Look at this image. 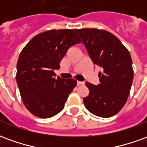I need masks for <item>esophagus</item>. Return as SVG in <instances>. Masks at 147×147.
I'll list each match as a JSON object with an SVG mask.
<instances>
[{"label":"esophagus","mask_w":147,"mask_h":147,"mask_svg":"<svg viewBox=\"0 0 147 147\" xmlns=\"http://www.w3.org/2000/svg\"><path fill=\"white\" fill-rule=\"evenodd\" d=\"M84 84V82H81V81H77V85L80 86V85H83Z\"/></svg>","instance_id":"obj_1"}]
</instances>
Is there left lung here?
<instances>
[{
	"instance_id": "obj_1",
	"label": "left lung",
	"mask_w": 147,
	"mask_h": 147,
	"mask_svg": "<svg viewBox=\"0 0 147 147\" xmlns=\"http://www.w3.org/2000/svg\"><path fill=\"white\" fill-rule=\"evenodd\" d=\"M94 64L102 67L98 85L86 82L89 94L83 103L95 116L110 117L125 105L134 71L129 51L117 37L105 30L76 29Z\"/></svg>"
}]
</instances>
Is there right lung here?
<instances>
[{
  "label": "right lung",
  "mask_w": 147,
  "mask_h": 147,
  "mask_svg": "<svg viewBox=\"0 0 147 147\" xmlns=\"http://www.w3.org/2000/svg\"><path fill=\"white\" fill-rule=\"evenodd\" d=\"M75 30H51L37 34L21 51L16 82L25 107L40 118L59 113L76 86L74 79L55 78V69L71 46L80 43Z\"/></svg>",
  "instance_id": "1"
}]
</instances>
